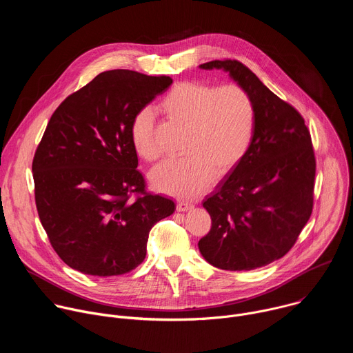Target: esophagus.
Here are the masks:
<instances>
[{
  "instance_id": "obj_1",
  "label": "esophagus",
  "mask_w": 353,
  "mask_h": 353,
  "mask_svg": "<svg viewBox=\"0 0 353 353\" xmlns=\"http://www.w3.org/2000/svg\"><path fill=\"white\" fill-rule=\"evenodd\" d=\"M191 208H192V204H191V203H187V201H179L177 207H176V210H177L179 212H187V211H190Z\"/></svg>"
}]
</instances>
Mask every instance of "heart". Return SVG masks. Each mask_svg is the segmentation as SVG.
<instances>
[{
  "mask_svg": "<svg viewBox=\"0 0 353 353\" xmlns=\"http://www.w3.org/2000/svg\"><path fill=\"white\" fill-rule=\"evenodd\" d=\"M174 124L187 128L184 158L168 161L150 172L155 190L180 198L203 194L216 177H225L244 159L253 142L256 112L250 94L239 85L215 86L203 81L176 83L159 105ZM131 142L145 161H155L161 150L155 119L139 110L131 123Z\"/></svg>",
  "mask_w": 353,
  "mask_h": 353,
  "instance_id": "obj_1",
  "label": "heart"
}]
</instances>
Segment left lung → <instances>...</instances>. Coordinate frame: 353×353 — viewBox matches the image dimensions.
Masks as SVG:
<instances>
[{"label":"left lung","instance_id":"1","mask_svg":"<svg viewBox=\"0 0 353 353\" xmlns=\"http://www.w3.org/2000/svg\"><path fill=\"white\" fill-rule=\"evenodd\" d=\"M201 70H222L253 100L254 137L244 159L216 185L203 207L211 230L198 241L214 267L250 271L283 257L312 215L316 159L305 120L236 60Z\"/></svg>","mask_w":353,"mask_h":353}]
</instances>
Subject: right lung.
<instances>
[{"mask_svg":"<svg viewBox=\"0 0 353 353\" xmlns=\"http://www.w3.org/2000/svg\"><path fill=\"white\" fill-rule=\"evenodd\" d=\"M173 79L130 70L99 74L50 119L32 173L40 222L56 253L93 276L123 275L146 256L152 226L170 216V198L145 191L131 142L135 114ZM131 193H142L135 201Z\"/></svg>","mask_w":353,"mask_h":353,"instance_id":"add662e5","label":"right lung"}]
</instances>
